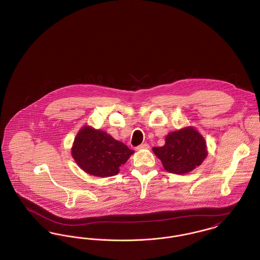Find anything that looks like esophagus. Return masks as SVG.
Masks as SVG:
<instances>
[{
	"label": "esophagus",
	"instance_id": "1",
	"mask_svg": "<svg viewBox=\"0 0 260 260\" xmlns=\"http://www.w3.org/2000/svg\"><path fill=\"white\" fill-rule=\"evenodd\" d=\"M142 149H149V145L147 143H143V144H140L139 146L136 147V150H142Z\"/></svg>",
	"mask_w": 260,
	"mask_h": 260
}]
</instances>
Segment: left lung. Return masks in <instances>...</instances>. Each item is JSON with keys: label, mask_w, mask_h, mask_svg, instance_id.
Masks as SVG:
<instances>
[{"label": "left lung", "mask_w": 260, "mask_h": 260, "mask_svg": "<svg viewBox=\"0 0 260 260\" xmlns=\"http://www.w3.org/2000/svg\"><path fill=\"white\" fill-rule=\"evenodd\" d=\"M164 169L171 173L185 174L201 166L208 156L207 142L194 126H185L166 136L161 147H153Z\"/></svg>", "instance_id": "obj_1"}]
</instances>
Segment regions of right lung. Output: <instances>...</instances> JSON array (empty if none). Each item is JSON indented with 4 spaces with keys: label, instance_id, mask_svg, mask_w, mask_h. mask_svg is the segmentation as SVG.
I'll list each match as a JSON object with an SVG mask.
<instances>
[{
    "label": "right lung",
    "instance_id": "add662e5",
    "mask_svg": "<svg viewBox=\"0 0 260 260\" xmlns=\"http://www.w3.org/2000/svg\"><path fill=\"white\" fill-rule=\"evenodd\" d=\"M135 153L123 142L116 140L106 132L84 125L77 134L71 148L76 164L87 174L109 177L118 174Z\"/></svg>",
    "mask_w": 260,
    "mask_h": 260
}]
</instances>
